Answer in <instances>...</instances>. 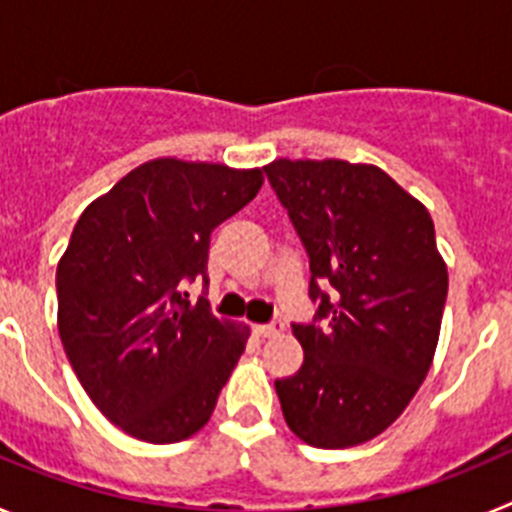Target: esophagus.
Instances as JSON below:
<instances>
[{
	"label": "esophagus",
	"instance_id": "34e87169",
	"mask_svg": "<svg viewBox=\"0 0 512 512\" xmlns=\"http://www.w3.org/2000/svg\"><path fill=\"white\" fill-rule=\"evenodd\" d=\"M284 330V323L282 320H274V323H264V325H253V333L261 338H271L277 336V333H282Z\"/></svg>",
	"mask_w": 512,
	"mask_h": 512
}]
</instances>
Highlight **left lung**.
<instances>
[{
	"mask_svg": "<svg viewBox=\"0 0 512 512\" xmlns=\"http://www.w3.org/2000/svg\"><path fill=\"white\" fill-rule=\"evenodd\" d=\"M264 171L310 259L315 305L292 323L300 372L274 382L284 420L318 449L359 446L431 369L449 292L433 220L377 166L279 158Z\"/></svg>",
	"mask_w": 512,
	"mask_h": 512,
	"instance_id": "8db88e82",
	"label": "left lung"
}]
</instances>
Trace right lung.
<instances>
[{
    "label": "right lung",
    "mask_w": 512,
    "mask_h": 512,
    "mask_svg": "<svg viewBox=\"0 0 512 512\" xmlns=\"http://www.w3.org/2000/svg\"><path fill=\"white\" fill-rule=\"evenodd\" d=\"M261 184V169L156 158L81 212L56 271L58 333L81 387L128 436L176 443L210 420L248 338L210 312V235Z\"/></svg>",
    "instance_id": "add662e5"
}]
</instances>
